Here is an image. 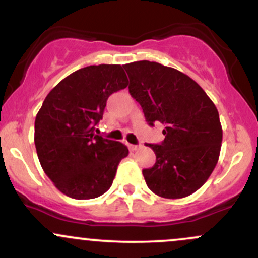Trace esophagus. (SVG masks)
Returning <instances> with one entry per match:
<instances>
[{"label": "esophagus", "instance_id": "34e87169", "mask_svg": "<svg viewBox=\"0 0 258 258\" xmlns=\"http://www.w3.org/2000/svg\"><path fill=\"white\" fill-rule=\"evenodd\" d=\"M127 146H128L130 150H132V152H135V150H137L141 148V146H136V144H127Z\"/></svg>", "mask_w": 258, "mask_h": 258}]
</instances>
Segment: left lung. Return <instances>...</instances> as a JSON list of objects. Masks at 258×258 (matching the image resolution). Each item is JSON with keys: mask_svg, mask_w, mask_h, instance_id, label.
Wrapping results in <instances>:
<instances>
[{"mask_svg": "<svg viewBox=\"0 0 258 258\" xmlns=\"http://www.w3.org/2000/svg\"><path fill=\"white\" fill-rule=\"evenodd\" d=\"M128 91L141 104L150 126H165L161 144H146L156 162L143 170L148 188L161 198L193 194L211 176L220 158L222 126L214 102L185 74L141 60L123 65Z\"/></svg>", "mask_w": 258, "mask_h": 258, "instance_id": "1", "label": "left lung"}]
</instances>
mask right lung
I'll use <instances>...</instances> for the list:
<instances>
[{
    "instance_id": "1",
    "label": "right lung",
    "mask_w": 258,
    "mask_h": 258,
    "mask_svg": "<svg viewBox=\"0 0 258 258\" xmlns=\"http://www.w3.org/2000/svg\"><path fill=\"white\" fill-rule=\"evenodd\" d=\"M123 65H90L61 80L35 119V147L44 173L59 191L94 199L110 188L128 155L125 144L96 135L109 96L127 87Z\"/></svg>"
}]
</instances>
